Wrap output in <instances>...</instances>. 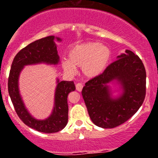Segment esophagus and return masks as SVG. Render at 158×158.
<instances>
[{
	"mask_svg": "<svg viewBox=\"0 0 158 158\" xmlns=\"http://www.w3.org/2000/svg\"><path fill=\"white\" fill-rule=\"evenodd\" d=\"M76 88H77V90H78V91L80 92V91H81V90H82V88H83V85L80 82L77 83V84L76 85Z\"/></svg>",
	"mask_w": 158,
	"mask_h": 158,
	"instance_id": "obj_1",
	"label": "esophagus"
}]
</instances>
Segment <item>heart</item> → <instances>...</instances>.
Listing matches in <instances>:
<instances>
[{
    "mask_svg": "<svg viewBox=\"0 0 158 158\" xmlns=\"http://www.w3.org/2000/svg\"><path fill=\"white\" fill-rule=\"evenodd\" d=\"M110 50L99 42H88L73 47L68 52L69 60H63L61 66L67 73L73 75L76 67H81L85 77L94 78L106 70L110 59Z\"/></svg>",
    "mask_w": 158,
    "mask_h": 158,
    "instance_id": "heart-1",
    "label": "heart"
}]
</instances>
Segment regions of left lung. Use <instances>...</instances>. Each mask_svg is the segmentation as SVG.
Instances as JSON below:
<instances>
[{
  "mask_svg": "<svg viewBox=\"0 0 158 158\" xmlns=\"http://www.w3.org/2000/svg\"><path fill=\"white\" fill-rule=\"evenodd\" d=\"M102 74L85 83L81 94L96 126L113 128L126 122L142 106L146 97V73L143 61L131 50L117 56ZM115 80L122 93L113 98L107 85Z\"/></svg>",
  "mask_w": 158,
  "mask_h": 158,
  "instance_id": "left-lung-1",
  "label": "left lung"
}]
</instances>
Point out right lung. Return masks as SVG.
Wrapping results in <instances>:
<instances>
[{
    "label": "right lung",
    "instance_id": "1",
    "mask_svg": "<svg viewBox=\"0 0 158 158\" xmlns=\"http://www.w3.org/2000/svg\"><path fill=\"white\" fill-rule=\"evenodd\" d=\"M59 38L50 35L33 41L18 52L11 66L8 79V90L14 108L19 118L24 124L36 131L43 133H56L66 126L68 121V96L76 89L73 81L57 79L55 92L54 108L51 115L43 120H38L30 115L25 108L19 94V78L23 66L29 64L47 63L58 64L59 56L54 39Z\"/></svg>",
    "mask_w": 158,
    "mask_h": 158
}]
</instances>
